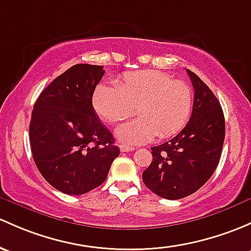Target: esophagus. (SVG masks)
<instances>
[{"mask_svg":"<svg viewBox=\"0 0 251 251\" xmlns=\"http://www.w3.org/2000/svg\"><path fill=\"white\" fill-rule=\"evenodd\" d=\"M132 150H134L133 147H130V146H120V151L121 152H128V151H132Z\"/></svg>","mask_w":251,"mask_h":251,"instance_id":"1","label":"esophagus"}]
</instances>
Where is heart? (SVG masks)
<instances>
[{
  "instance_id": "b5f03b06",
  "label": "heart",
  "mask_w": 251,
  "mask_h": 251,
  "mask_svg": "<svg viewBox=\"0 0 251 251\" xmlns=\"http://www.w3.org/2000/svg\"><path fill=\"white\" fill-rule=\"evenodd\" d=\"M92 105L108 124L125 120L136 112L139 118L118 128V137L132 144L144 143L157 134L168 138L188 123L192 94L185 83L173 80L160 71L127 73L118 85L100 84L92 95Z\"/></svg>"
}]
</instances>
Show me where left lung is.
<instances>
[{"mask_svg":"<svg viewBox=\"0 0 251 251\" xmlns=\"http://www.w3.org/2000/svg\"><path fill=\"white\" fill-rule=\"evenodd\" d=\"M195 90L192 114L174 138L152 147V162L143 181L157 196L179 200L202 188L220 161L225 139V118L213 91L186 70Z\"/></svg>","mask_w":251,"mask_h":251,"instance_id":"obj_1","label":"left lung"}]
</instances>
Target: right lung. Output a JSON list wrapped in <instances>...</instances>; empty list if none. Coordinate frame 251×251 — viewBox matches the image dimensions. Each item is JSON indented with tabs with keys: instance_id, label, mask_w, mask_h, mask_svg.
Wrapping results in <instances>:
<instances>
[{
	"instance_id": "right-lung-1",
	"label": "right lung",
	"mask_w": 251,
	"mask_h": 251,
	"mask_svg": "<svg viewBox=\"0 0 251 251\" xmlns=\"http://www.w3.org/2000/svg\"><path fill=\"white\" fill-rule=\"evenodd\" d=\"M103 66L78 63L41 92L30 121L35 163L47 181L67 195L101 185L120 150L92 107Z\"/></svg>"
}]
</instances>
